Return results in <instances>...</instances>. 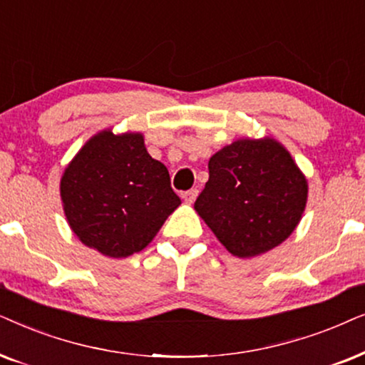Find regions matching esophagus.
I'll use <instances>...</instances> for the list:
<instances>
[{"label": "esophagus", "mask_w": 365, "mask_h": 365, "mask_svg": "<svg viewBox=\"0 0 365 365\" xmlns=\"http://www.w3.org/2000/svg\"><path fill=\"white\" fill-rule=\"evenodd\" d=\"M182 197L185 198L187 203H193V202H195V198L198 197V190H197V188H190V190L183 192Z\"/></svg>", "instance_id": "34e87169"}]
</instances>
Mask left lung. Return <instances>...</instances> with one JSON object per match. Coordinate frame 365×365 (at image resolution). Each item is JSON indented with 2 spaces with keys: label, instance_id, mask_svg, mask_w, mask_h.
I'll return each mask as SVG.
<instances>
[{
  "label": "left lung",
  "instance_id": "left-lung-1",
  "mask_svg": "<svg viewBox=\"0 0 365 365\" xmlns=\"http://www.w3.org/2000/svg\"><path fill=\"white\" fill-rule=\"evenodd\" d=\"M307 182L274 140H237L208 162L198 212L230 254L255 257L282 244L302 217Z\"/></svg>",
  "mask_w": 365,
  "mask_h": 365
}]
</instances>
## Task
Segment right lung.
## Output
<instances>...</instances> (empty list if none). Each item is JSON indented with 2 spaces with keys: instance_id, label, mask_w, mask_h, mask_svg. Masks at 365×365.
Wrapping results in <instances>:
<instances>
[{
  "instance_id": "add662e5",
  "label": "right lung",
  "mask_w": 365,
  "mask_h": 365,
  "mask_svg": "<svg viewBox=\"0 0 365 365\" xmlns=\"http://www.w3.org/2000/svg\"><path fill=\"white\" fill-rule=\"evenodd\" d=\"M60 188L78 239L116 259L145 249L180 205L167 167L150 157L140 133L96 135L68 165Z\"/></svg>"
}]
</instances>
